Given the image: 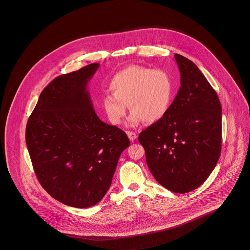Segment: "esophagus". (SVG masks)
I'll use <instances>...</instances> for the list:
<instances>
[{"label": "esophagus", "instance_id": "34e87169", "mask_svg": "<svg viewBox=\"0 0 250 250\" xmlns=\"http://www.w3.org/2000/svg\"><path fill=\"white\" fill-rule=\"evenodd\" d=\"M126 134H127V136H128V138H129L131 142L135 141L137 139V137H138L137 134L135 132H132V131H126Z\"/></svg>", "mask_w": 250, "mask_h": 250}]
</instances>
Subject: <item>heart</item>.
Returning a JSON list of instances; mask_svg holds the SVG:
<instances>
[{
    "mask_svg": "<svg viewBox=\"0 0 250 250\" xmlns=\"http://www.w3.org/2000/svg\"><path fill=\"white\" fill-rule=\"evenodd\" d=\"M112 95L102 97V106L113 125L125 118L127 106L130 125L143 121L153 124L166 116L174 95V83L168 72L139 65H129L117 72L108 83Z\"/></svg>",
    "mask_w": 250,
    "mask_h": 250,
    "instance_id": "heart-1",
    "label": "heart"
}]
</instances>
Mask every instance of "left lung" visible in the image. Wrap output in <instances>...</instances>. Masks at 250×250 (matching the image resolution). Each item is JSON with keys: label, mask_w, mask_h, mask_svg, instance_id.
Wrapping results in <instances>:
<instances>
[{"label": "left lung", "mask_w": 250, "mask_h": 250, "mask_svg": "<svg viewBox=\"0 0 250 250\" xmlns=\"http://www.w3.org/2000/svg\"><path fill=\"white\" fill-rule=\"evenodd\" d=\"M181 87L166 116L143 130L139 142L155 180L167 189L187 193L209 177L219 159L222 108L198 66L174 54Z\"/></svg>", "instance_id": "8db88e82"}]
</instances>
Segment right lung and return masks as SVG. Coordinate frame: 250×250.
Here are the masks:
<instances>
[{
  "label": "right lung",
  "mask_w": 250,
  "mask_h": 250,
  "mask_svg": "<svg viewBox=\"0 0 250 250\" xmlns=\"http://www.w3.org/2000/svg\"><path fill=\"white\" fill-rule=\"evenodd\" d=\"M91 63L55 78L40 94L26 125V144L38 181L60 202L87 208L108 190L122 152L130 142L98 118L88 83Z\"/></svg>",
  "instance_id": "add662e5"
}]
</instances>
